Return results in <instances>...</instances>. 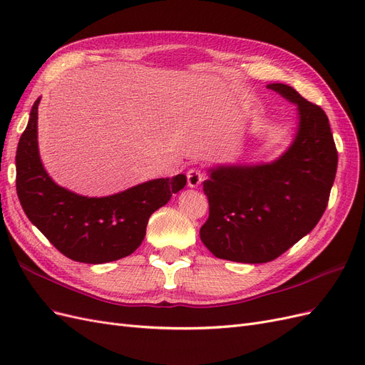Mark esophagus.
I'll return each mask as SVG.
<instances>
[{
  "label": "esophagus",
  "instance_id": "obj_1",
  "mask_svg": "<svg viewBox=\"0 0 365 365\" xmlns=\"http://www.w3.org/2000/svg\"><path fill=\"white\" fill-rule=\"evenodd\" d=\"M204 180V173L201 169H190L189 172H187V181H189V187H192V189H195V187L200 185Z\"/></svg>",
  "mask_w": 365,
  "mask_h": 365
}]
</instances>
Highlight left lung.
I'll list each match as a JSON object with an SVG mask.
<instances>
[{
	"label": "left lung",
	"instance_id": "1",
	"mask_svg": "<svg viewBox=\"0 0 365 365\" xmlns=\"http://www.w3.org/2000/svg\"><path fill=\"white\" fill-rule=\"evenodd\" d=\"M268 88L297 106L295 137L271 163L208 169L210 215L200 236L219 259L267 263L282 256L315 228L335 181L338 152L326 113L289 85Z\"/></svg>",
	"mask_w": 365,
	"mask_h": 365
}]
</instances>
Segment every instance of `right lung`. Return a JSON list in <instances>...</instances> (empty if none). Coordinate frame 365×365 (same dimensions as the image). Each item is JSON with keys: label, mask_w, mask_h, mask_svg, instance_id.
Wrapping results in <instances>:
<instances>
[{"label": "right lung", "mask_w": 365, "mask_h": 365, "mask_svg": "<svg viewBox=\"0 0 365 365\" xmlns=\"http://www.w3.org/2000/svg\"><path fill=\"white\" fill-rule=\"evenodd\" d=\"M33 103L16 149V193L24 213L63 256L106 263L134 252L146 236L153 212L187 182L184 173L141 182L115 195L88 197L54 182L38 148V106Z\"/></svg>", "instance_id": "right-lung-1"}]
</instances>
